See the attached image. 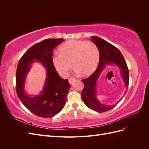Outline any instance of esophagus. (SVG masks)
Wrapping results in <instances>:
<instances>
[{"instance_id": "esophagus-1", "label": "esophagus", "mask_w": 149, "mask_h": 149, "mask_svg": "<svg viewBox=\"0 0 149 149\" xmlns=\"http://www.w3.org/2000/svg\"><path fill=\"white\" fill-rule=\"evenodd\" d=\"M68 81L70 84H72L73 83H74V81H76V79L74 78H70Z\"/></svg>"}]
</instances>
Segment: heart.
I'll list each match as a JSON object with an SVG mask.
<instances>
[{
	"mask_svg": "<svg viewBox=\"0 0 149 149\" xmlns=\"http://www.w3.org/2000/svg\"><path fill=\"white\" fill-rule=\"evenodd\" d=\"M59 53L52 58V63L61 76H66L71 63L77 73L88 76L94 73L100 60L97 47L91 42L68 40L59 48Z\"/></svg>",
	"mask_w": 149,
	"mask_h": 149,
	"instance_id": "obj_1",
	"label": "heart"
}]
</instances>
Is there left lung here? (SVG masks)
Wrapping results in <instances>:
<instances>
[{"instance_id":"obj_1","label":"left lung","mask_w":149,"mask_h":149,"mask_svg":"<svg viewBox=\"0 0 149 149\" xmlns=\"http://www.w3.org/2000/svg\"><path fill=\"white\" fill-rule=\"evenodd\" d=\"M92 42L97 47L100 52V61L96 70L89 78L82 80L84 89L81 96L84 103L89 109L98 112H104L114 108L123 99L114 104H105L99 101L96 97V84L99 77L106 66L114 65L118 66L120 71V76L123 78L127 92L129 86V70L123 55L119 49L106 40L93 36Z\"/></svg>"}]
</instances>
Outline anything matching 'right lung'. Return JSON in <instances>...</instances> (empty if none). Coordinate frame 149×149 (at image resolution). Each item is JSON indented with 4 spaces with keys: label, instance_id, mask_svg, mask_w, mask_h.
Returning <instances> with one entry per match:
<instances>
[{
    "label": "right lung",
    "instance_id": "1",
    "mask_svg": "<svg viewBox=\"0 0 149 149\" xmlns=\"http://www.w3.org/2000/svg\"><path fill=\"white\" fill-rule=\"evenodd\" d=\"M63 38L44 40L35 44L22 56L16 73V91L23 104L33 114L42 118H52L63 109L70 84L56 71L52 58L53 51ZM41 63L47 69L43 90L38 95H29L24 91L26 76L33 62Z\"/></svg>",
    "mask_w": 149,
    "mask_h": 149
}]
</instances>
